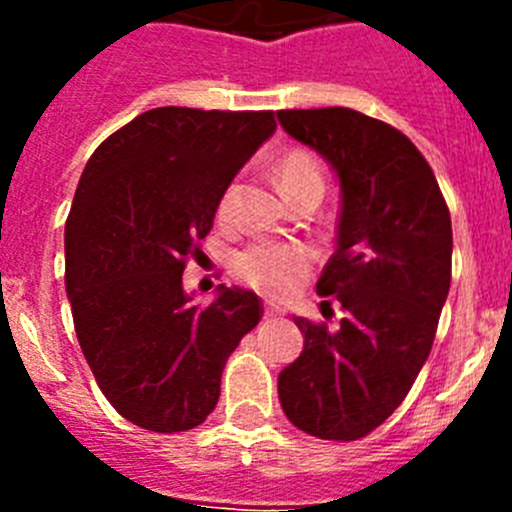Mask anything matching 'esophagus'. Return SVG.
Masks as SVG:
<instances>
[{
    "instance_id": "34e87169",
    "label": "esophagus",
    "mask_w": 512,
    "mask_h": 512,
    "mask_svg": "<svg viewBox=\"0 0 512 512\" xmlns=\"http://www.w3.org/2000/svg\"><path fill=\"white\" fill-rule=\"evenodd\" d=\"M264 315H266V318H277V315H282V312H279V307H269V305H266Z\"/></svg>"
}]
</instances>
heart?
<instances>
[{
  "label": "heart",
  "instance_id": "1",
  "mask_svg": "<svg viewBox=\"0 0 512 512\" xmlns=\"http://www.w3.org/2000/svg\"><path fill=\"white\" fill-rule=\"evenodd\" d=\"M277 184L287 200L312 192L323 197L325 176L320 161L307 151L284 153L277 164ZM235 200V184H228L217 205V215L228 217ZM310 269V251L292 243H251L235 253L233 271L241 282L251 284L264 295L282 297L297 287Z\"/></svg>",
  "mask_w": 512,
  "mask_h": 512
}]
</instances>
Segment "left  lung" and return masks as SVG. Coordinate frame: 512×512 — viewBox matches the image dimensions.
<instances>
[{"instance_id":"left-lung-1","label":"left lung","mask_w":512,"mask_h":512,"mask_svg":"<svg viewBox=\"0 0 512 512\" xmlns=\"http://www.w3.org/2000/svg\"><path fill=\"white\" fill-rule=\"evenodd\" d=\"M277 117L341 182L318 295L343 310L336 330L295 318L305 348L279 374V402L300 431L356 441L400 408L431 354L451 287V215L423 153L387 122L348 107Z\"/></svg>"}]
</instances>
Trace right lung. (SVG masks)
<instances>
[{"instance_id": "1", "label": "right lung", "mask_w": 512, "mask_h": 512, "mask_svg": "<svg viewBox=\"0 0 512 512\" xmlns=\"http://www.w3.org/2000/svg\"><path fill=\"white\" fill-rule=\"evenodd\" d=\"M277 130L274 112L156 107L92 153L66 220V292L102 395L156 433L205 423L225 361L264 307L217 287L192 305L182 274L225 187Z\"/></svg>"}]
</instances>
